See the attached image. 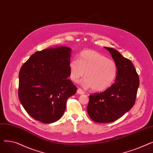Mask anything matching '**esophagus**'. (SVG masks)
Wrapping results in <instances>:
<instances>
[{
    "instance_id": "esophagus-1",
    "label": "esophagus",
    "mask_w": 153,
    "mask_h": 153,
    "mask_svg": "<svg viewBox=\"0 0 153 153\" xmlns=\"http://www.w3.org/2000/svg\"><path fill=\"white\" fill-rule=\"evenodd\" d=\"M77 93L79 94H84V92L81 89H78L77 91Z\"/></svg>"
}]
</instances>
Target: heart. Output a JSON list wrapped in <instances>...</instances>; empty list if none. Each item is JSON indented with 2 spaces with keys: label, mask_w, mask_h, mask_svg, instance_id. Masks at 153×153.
Returning <instances> with one entry per match:
<instances>
[{
  "label": "heart",
  "mask_w": 153,
  "mask_h": 153,
  "mask_svg": "<svg viewBox=\"0 0 153 153\" xmlns=\"http://www.w3.org/2000/svg\"><path fill=\"white\" fill-rule=\"evenodd\" d=\"M70 78L77 82L85 74L82 85L95 91H104L114 84L118 74L115 61L94 50H85L79 55V59L69 63Z\"/></svg>",
  "instance_id": "heart-1"
}]
</instances>
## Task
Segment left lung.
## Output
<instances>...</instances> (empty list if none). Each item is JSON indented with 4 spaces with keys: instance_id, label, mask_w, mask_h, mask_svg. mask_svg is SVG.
<instances>
[{
    "instance_id": "obj_1",
    "label": "left lung",
    "mask_w": 153,
    "mask_h": 153,
    "mask_svg": "<svg viewBox=\"0 0 153 153\" xmlns=\"http://www.w3.org/2000/svg\"><path fill=\"white\" fill-rule=\"evenodd\" d=\"M118 66L115 83L102 92L89 95L87 113L93 121L111 123L129 111L135 103L140 85L138 74L131 61L116 50L105 47Z\"/></svg>"
}]
</instances>
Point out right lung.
<instances>
[{
    "label": "right lung",
    "mask_w": 153,
    "mask_h": 153,
    "mask_svg": "<svg viewBox=\"0 0 153 153\" xmlns=\"http://www.w3.org/2000/svg\"><path fill=\"white\" fill-rule=\"evenodd\" d=\"M71 49L60 46L38 51L19 72V98L29 115L44 123L62 116L68 99L76 94L70 76Z\"/></svg>",
    "instance_id": "1"
}]
</instances>
